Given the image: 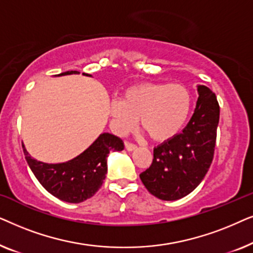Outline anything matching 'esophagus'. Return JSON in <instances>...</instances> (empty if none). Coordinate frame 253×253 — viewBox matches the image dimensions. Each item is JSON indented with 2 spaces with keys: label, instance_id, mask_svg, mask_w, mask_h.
Returning <instances> with one entry per match:
<instances>
[{
  "label": "esophagus",
  "instance_id": "obj_1",
  "mask_svg": "<svg viewBox=\"0 0 253 253\" xmlns=\"http://www.w3.org/2000/svg\"><path fill=\"white\" fill-rule=\"evenodd\" d=\"M124 145H126V151H129V152H132V151H134L137 148L136 145L131 144V143H129V141H126V143H124Z\"/></svg>",
  "mask_w": 253,
  "mask_h": 253
}]
</instances>
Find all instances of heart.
Returning a JSON list of instances; mask_svg holds the SVG:
<instances>
[{"mask_svg": "<svg viewBox=\"0 0 253 253\" xmlns=\"http://www.w3.org/2000/svg\"><path fill=\"white\" fill-rule=\"evenodd\" d=\"M191 108L192 95L185 85L141 83L126 88L122 100L110 102L109 115L117 133H127L139 119L151 139L164 143L181 132Z\"/></svg>", "mask_w": 253, "mask_h": 253, "instance_id": "heart-1", "label": "heart"}]
</instances>
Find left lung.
Masks as SVG:
<instances>
[{"mask_svg":"<svg viewBox=\"0 0 253 253\" xmlns=\"http://www.w3.org/2000/svg\"><path fill=\"white\" fill-rule=\"evenodd\" d=\"M195 113L181 133L159 145L153 162L139 177L154 197L177 200L188 196L205 177L213 160L220 107L205 85L197 86Z\"/></svg>","mask_w":253,"mask_h":253,"instance_id":"left-lung-1","label":"left lung"}]
</instances>
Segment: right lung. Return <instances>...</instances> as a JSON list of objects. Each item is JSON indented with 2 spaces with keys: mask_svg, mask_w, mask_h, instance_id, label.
Masks as SVG:
<instances>
[{
  "mask_svg": "<svg viewBox=\"0 0 253 253\" xmlns=\"http://www.w3.org/2000/svg\"><path fill=\"white\" fill-rule=\"evenodd\" d=\"M79 74L62 72L55 76ZM121 138L101 133L91 146L77 157L62 164H46L33 159L23 145V151L31 170L50 195L67 203L78 204L91 198L101 188L107 174V157L110 151H122Z\"/></svg>",
  "mask_w": 253,
  "mask_h": 253,
  "instance_id": "right-lung-1",
  "label": "right lung"
}]
</instances>
